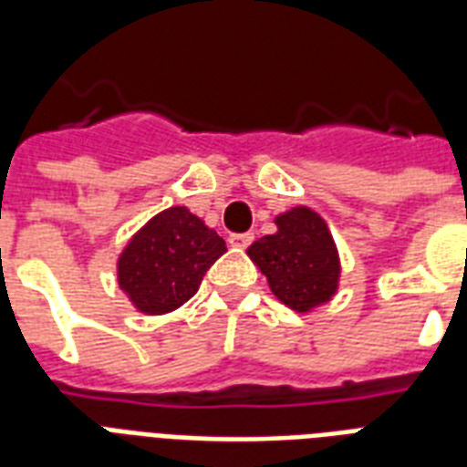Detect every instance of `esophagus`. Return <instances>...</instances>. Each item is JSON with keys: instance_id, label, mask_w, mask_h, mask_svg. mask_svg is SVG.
Masks as SVG:
<instances>
[{"instance_id": "1", "label": "esophagus", "mask_w": 467, "mask_h": 467, "mask_svg": "<svg viewBox=\"0 0 467 467\" xmlns=\"http://www.w3.org/2000/svg\"><path fill=\"white\" fill-rule=\"evenodd\" d=\"M252 240H254V234L252 233H240V234H230V247H237V249H244L252 244Z\"/></svg>"}]
</instances>
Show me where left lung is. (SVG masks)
<instances>
[{
    "label": "left lung",
    "mask_w": 467,
    "mask_h": 467,
    "mask_svg": "<svg viewBox=\"0 0 467 467\" xmlns=\"http://www.w3.org/2000/svg\"><path fill=\"white\" fill-rule=\"evenodd\" d=\"M276 233L247 249L271 293L296 312L322 306L339 288V254L332 233L317 213L298 205L276 218Z\"/></svg>",
    "instance_id": "1"
}]
</instances>
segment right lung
Returning <instances> with one entry per match:
<instances>
[{"instance_id":"1","label":"right lung","mask_w":467,"mask_h":467,"mask_svg":"<svg viewBox=\"0 0 467 467\" xmlns=\"http://www.w3.org/2000/svg\"><path fill=\"white\" fill-rule=\"evenodd\" d=\"M225 240L189 208L157 213L119 256V285L145 315H164L193 298Z\"/></svg>"}]
</instances>
